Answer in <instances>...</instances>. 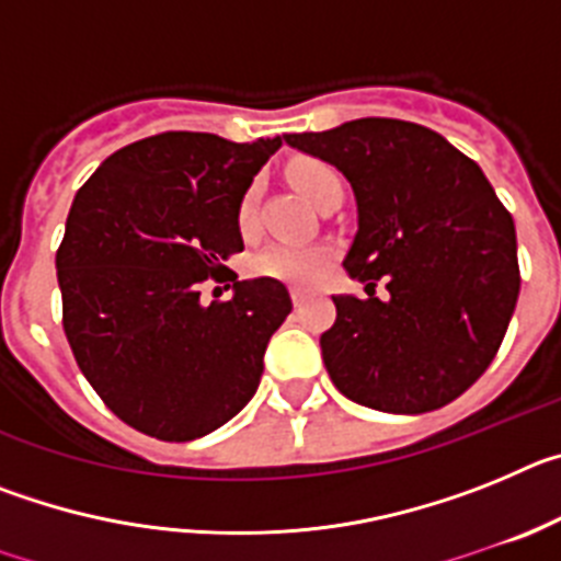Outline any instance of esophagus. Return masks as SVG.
Wrapping results in <instances>:
<instances>
[{
	"label": "esophagus",
	"mask_w": 561,
	"mask_h": 561,
	"mask_svg": "<svg viewBox=\"0 0 561 561\" xmlns=\"http://www.w3.org/2000/svg\"><path fill=\"white\" fill-rule=\"evenodd\" d=\"M306 300H309V295H306L304 289H291V304H295V309H300Z\"/></svg>",
	"instance_id": "obj_1"
}]
</instances>
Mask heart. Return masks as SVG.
Here are the masks:
<instances>
[{"label":"heart","instance_id":"obj_1","mask_svg":"<svg viewBox=\"0 0 561 561\" xmlns=\"http://www.w3.org/2000/svg\"><path fill=\"white\" fill-rule=\"evenodd\" d=\"M289 180L297 191L304 193L309 202H320L323 193L331 185H336L340 173L320 160H297L289 168ZM255 207H257V185H250L238 202V227L244 232L255 225ZM331 264V250L323 244H291V241H275L266 244L264 250L255 252L250 261L252 275L272 277V280H284L291 286H317L325 277Z\"/></svg>","mask_w":561,"mask_h":561}]
</instances>
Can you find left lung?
I'll return each instance as SVG.
<instances>
[{
	"label": "left lung",
	"instance_id": "obj_1",
	"mask_svg": "<svg viewBox=\"0 0 561 561\" xmlns=\"http://www.w3.org/2000/svg\"><path fill=\"white\" fill-rule=\"evenodd\" d=\"M284 140L340 168L356 196L359 230L342 266L368 297H334L336 320L320 336L336 390L381 413L458 399L492 365L517 306L512 213L478 162L419 123L362 117Z\"/></svg>",
	"mask_w": 561,
	"mask_h": 561
}]
</instances>
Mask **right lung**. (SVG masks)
Masks as SVG:
<instances>
[{"instance_id":"obj_1","label":"right lung","mask_w":561,"mask_h":561,"mask_svg":"<svg viewBox=\"0 0 561 561\" xmlns=\"http://www.w3.org/2000/svg\"><path fill=\"white\" fill-rule=\"evenodd\" d=\"M275 140L165 131L114 151L76 193L56 252L64 334L78 368L128 427L160 440L219 430L255 396L270 336L291 311L280 280L207 277L244 250L238 202Z\"/></svg>"}]
</instances>
